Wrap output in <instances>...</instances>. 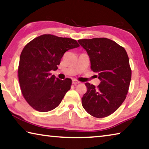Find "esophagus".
I'll list each match as a JSON object with an SVG mask.
<instances>
[{
  "label": "esophagus",
  "mask_w": 149,
  "mask_h": 149,
  "mask_svg": "<svg viewBox=\"0 0 149 149\" xmlns=\"http://www.w3.org/2000/svg\"><path fill=\"white\" fill-rule=\"evenodd\" d=\"M79 83H80V82L79 81H77V80H75V79H74L72 81V84H74V85H75V86H76L77 84H78Z\"/></svg>",
  "instance_id": "esophagus-1"
}]
</instances>
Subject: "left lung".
Segmentation results:
<instances>
[{"mask_svg": "<svg viewBox=\"0 0 149 149\" xmlns=\"http://www.w3.org/2000/svg\"><path fill=\"white\" fill-rule=\"evenodd\" d=\"M90 58L91 69L98 73L97 87L86 83L87 92L81 98L86 111L97 118L114 113L126 98L131 79L127 52L116 42L106 38L79 40Z\"/></svg>", "mask_w": 149, "mask_h": 149, "instance_id": "obj_1", "label": "left lung"}]
</instances>
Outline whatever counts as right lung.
Masks as SVG:
<instances>
[{"label": "right lung", "mask_w": 149, "mask_h": 149, "mask_svg": "<svg viewBox=\"0 0 149 149\" xmlns=\"http://www.w3.org/2000/svg\"><path fill=\"white\" fill-rule=\"evenodd\" d=\"M79 45L75 40L52 34L41 35L23 48L18 65L21 91L28 104L40 112L57 107L72 86V79L52 75L63 54Z\"/></svg>", "instance_id": "obj_1"}]
</instances>
